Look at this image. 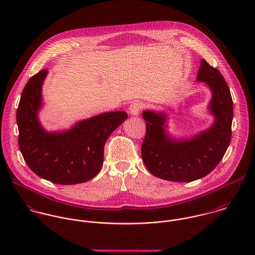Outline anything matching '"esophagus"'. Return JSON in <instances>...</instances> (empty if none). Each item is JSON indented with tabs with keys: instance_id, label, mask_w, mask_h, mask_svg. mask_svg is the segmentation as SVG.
I'll list each match as a JSON object with an SVG mask.
<instances>
[{
	"instance_id": "1",
	"label": "esophagus",
	"mask_w": 255,
	"mask_h": 255,
	"mask_svg": "<svg viewBox=\"0 0 255 255\" xmlns=\"http://www.w3.org/2000/svg\"><path fill=\"white\" fill-rule=\"evenodd\" d=\"M142 108H143V104L140 101H135L130 105L129 113L133 116H137Z\"/></svg>"
}]
</instances>
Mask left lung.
Returning <instances> with one entry per match:
<instances>
[{
	"label": "left lung",
	"mask_w": 255,
	"mask_h": 255,
	"mask_svg": "<svg viewBox=\"0 0 255 255\" xmlns=\"http://www.w3.org/2000/svg\"><path fill=\"white\" fill-rule=\"evenodd\" d=\"M212 90L210 111L215 123L207 130L191 139L176 141L164 129L166 115L144 111L145 137L141 156L149 172L160 179L172 182H192L211 173L224 157L232 137L234 115L229 86L216 68L201 60L196 76Z\"/></svg>",
	"instance_id": "left-lung-1"
}]
</instances>
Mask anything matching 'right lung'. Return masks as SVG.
Returning a JSON list of instances; mask_svg holds the SVG:
<instances>
[{
	"label": "right lung",
	"instance_id": "add662e5",
	"mask_svg": "<svg viewBox=\"0 0 255 255\" xmlns=\"http://www.w3.org/2000/svg\"><path fill=\"white\" fill-rule=\"evenodd\" d=\"M47 73L41 70L31 76L22 91L16 110L20 152L31 171L47 181L58 184L87 182L100 172L105 142L128 114L104 113L79 122L66 132H46L37 113Z\"/></svg>",
	"mask_w": 255,
	"mask_h": 255
}]
</instances>
